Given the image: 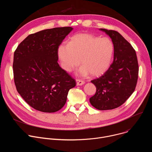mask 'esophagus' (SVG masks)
Wrapping results in <instances>:
<instances>
[{
	"mask_svg": "<svg viewBox=\"0 0 152 152\" xmlns=\"http://www.w3.org/2000/svg\"><path fill=\"white\" fill-rule=\"evenodd\" d=\"M76 81L77 85H82L85 83V82L83 80H82L80 79H76Z\"/></svg>",
	"mask_w": 152,
	"mask_h": 152,
	"instance_id": "esophagus-1",
	"label": "esophagus"
}]
</instances>
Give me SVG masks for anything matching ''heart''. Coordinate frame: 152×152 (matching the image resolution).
<instances>
[{
    "mask_svg": "<svg viewBox=\"0 0 152 152\" xmlns=\"http://www.w3.org/2000/svg\"><path fill=\"white\" fill-rule=\"evenodd\" d=\"M114 53V45L107 37L99 38L89 33H79L73 35L69 44H61L58 49V55L62 69L71 72L80 63L77 70L80 76L97 77L109 68Z\"/></svg>",
    "mask_w": 152,
    "mask_h": 152,
    "instance_id": "b5f03b06",
    "label": "heart"
}]
</instances>
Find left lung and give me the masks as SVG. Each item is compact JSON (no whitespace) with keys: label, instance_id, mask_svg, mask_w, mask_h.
I'll list each match as a JSON object with an SVG mask.
<instances>
[{"label":"left lung","instance_id":"obj_1","mask_svg":"<svg viewBox=\"0 0 152 152\" xmlns=\"http://www.w3.org/2000/svg\"><path fill=\"white\" fill-rule=\"evenodd\" d=\"M109 36L114 45V61L100 77L91 80L96 93L90 103L99 110H110L123 104L135 91L138 77L135 50L118 32L99 29Z\"/></svg>","mask_w":152,"mask_h":152}]
</instances>
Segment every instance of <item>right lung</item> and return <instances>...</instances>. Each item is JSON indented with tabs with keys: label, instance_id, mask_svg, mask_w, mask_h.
<instances>
[{
	"label": "right lung",
	"instance_id": "1",
	"mask_svg": "<svg viewBox=\"0 0 152 152\" xmlns=\"http://www.w3.org/2000/svg\"><path fill=\"white\" fill-rule=\"evenodd\" d=\"M71 27L48 29L28 35L14 54L16 89L35 110L55 113L66 104L75 80L58 63V49L73 30Z\"/></svg>",
	"mask_w": 152,
	"mask_h": 152
}]
</instances>
